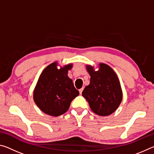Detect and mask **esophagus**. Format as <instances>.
Wrapping results in <instances>:
<instances>
[{"mask_svg": "<svg viewBox=\"0 0 154 154\" xmlns=\"http://www.w3.org/2000/svg\"><path fill=\"white\" fill-rule=\"evenodd\" d=\"M83 90V88H81V89L79 90V94H82Z\"/></svg>", "mask_w": 154, "mask_h": 154, "instance_id": "obj_1", "label": "esophagus"}]
</instances>
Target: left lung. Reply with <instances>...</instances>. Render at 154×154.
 <instances>
[{
	"instance_id": "1",
	"label": "left lung",
	"mask_w": 154,
	"mask_h": 154,
	"mask_svg": "<svg viewBox=\"0 0 154 154\" xmlns=\"http://www.w3.org/2000/svg\"><path fill=\"white\" fill-rule=\"evenodd\" d=\"M87 69L90 82L83 90L82 96L96 114L111 115L118 109L122 99V88L116 72L105 64H100L97 71L91 66H88Z\"/></svg>"
}]
</instances>
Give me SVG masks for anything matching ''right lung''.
Returning a JSON list of instances; mask_svg holds the SVG:
<instances>
[{"label": "right lung", "mask_w": 154, "mask_h": 154, "mask_svg": "<svg viewBox=\"0 0 154 154\" xmlns=\"http://www.w3.org/2000/svg\"><path fill=\"white\" fill-rule=\"evenodd\" d=\"M56 66L54 62L43 70L34 91V100L38 108L45 113L56 117L64 114L79 94L67 75L72 64L60 69Z\"/></svg>", "instance_id": "1"}]
</instances>
